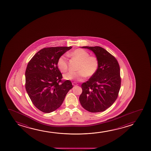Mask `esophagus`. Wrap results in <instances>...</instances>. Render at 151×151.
I'll return each mask as SVG.
<instances>
[{"instance_id":"obj_1","label":"esophagus","mask_w":151,"mask_h":151,"mask_svg":"<svg viewBox=\"0 0 151 151\" xmlns=\"http://www.w3.org/2000/svg\"><path fill=\"white\" fill-rule=\"evenodd\" d=\"M72 85L74 86H77V83H75V82H74V83H72Z\"/></svg>"}]
</instances>
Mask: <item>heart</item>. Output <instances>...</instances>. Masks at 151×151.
<instances>
[{
  "label": "heart",
  "mask_w": 151,
  "mask_h": 151,
  "mask_svg": "<svg viewBox=\"0 0 151 151\" xmlns=\"http://www.w3.org/2000/svg\"><path fill=\"white\" fill-rule=\"evenodd\" d=\"M67 56L70 57L79 62L77 72H68L63 75L65 79L68 81H83L86 77H91L97 72L99 66V62L97 57L90 56L86 50L78 48L70 52ZM57 66L62 72H65L68 69V60L65 56L62 55L58 58Z\"/></svg>",
  "instance_id": "obj_1"
}]
</instances>
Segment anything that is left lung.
Masks as SVG:
<instances>
[{
  "label": "left lung",
  "instance_id": "1",
  "mask_svg": "<svg viewBox=\"0 0 151 151\" xmlns=\"http://www.w3.org/2000/svg\"><path fill=\"white\" fill-rule=\"evenodd\" d=\"M82 48L91 50L99 62V70L89 81L81 85L79 101L83 107L91 112L105 111L117 99L121 88L120 68L116 58L99 46Z\"/></svg>",
  "mask_w": 151,
  "mask_h": 151
}]
</instances>
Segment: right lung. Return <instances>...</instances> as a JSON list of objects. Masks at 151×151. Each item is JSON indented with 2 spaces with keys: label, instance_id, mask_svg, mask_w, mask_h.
Returning <instances> with one entry per match:
<instances>
[{
  "label": "right lung",
  "instance_id": "1",
  "mask_svg": "<svg viewBox=\"0 0 151 151\" xmlns=\"http://www.w3.org/2000/svg\"><path fill=\"white\" fill-rule=\"evenodd\" d=\"M70 47L44 48L31 58L25 72V88L33 105L40 111L50 113L60 107L73 86L70 81H62L57 66L59 57Z\"/></svg>",
  "mask_w": 151,
  "mask_h": 151
}]
</instances>
